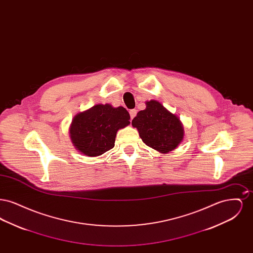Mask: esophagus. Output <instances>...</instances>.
<instances>
[{"label":"esophagus","instance_id":"esophagus-1","mask_svg":"<svg viewBox=\"0 0 253 253\" xmlns=\"http://www.w3.org/2000/svg\"><path fill=\"white\" fill-rule=\"evenodd\" d=\"M130 117H131V119H133L135 116H136V110L135 109H132V110H130Z\"/></svg>","mask_w":253,"mask_h":253}]
</instances>
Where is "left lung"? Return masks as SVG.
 I'll return each mask as SVG.
<instances>
[{"label":"left lung","mask_w":253,"mask_h":253,"mask_svg":"<svg viewBox=\"0 0 253 253\" xmlns=\"http://www.w3.org/2000/svg\"><path fill=\"white\" fill-rule=\"evenodd\" d=\"M132 125L145 144L161 154L174 150L184 138L179 118L155 99L146 101V108L137 113Z\"/></svg>","instance_id":"obj_1"}]
</instances>
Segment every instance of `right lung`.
<instances>
[{"label": "right lung", "mask_w": 253, "mask_h": 253, "mask_svg": "<svg viewBox=\"0 0 253 253\" xmlns=\"http://www.w3.org/2000/svg\"><path fill=\"white\" fill-rule=\"evenodd\" d=\"M130 115L122 106L96 104L78 113L71 122L69 134L78 152L98 157L115 146L117 132L130 124Z\"/></svg>", "instance_id": "1"}]
</instances>
